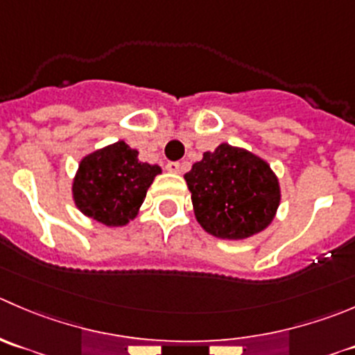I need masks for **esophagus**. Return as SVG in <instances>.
<instances>
[{
    "label": "esophagus",
    "instance_id": "esophagus-1",
    "mask_svg": "<svg viewBox=\"0 0 355 355\" xmlns=\"http://www.w3.org/2000/svg\"><path fill=\"white\" fill-rule=\"evenodd\" d=\"M166 170L171 171V173H178V171H180V163H178V161H168Z\"/></svg>",
    "mask_w": 355,
    "mask_h": 355
}]
</instances>
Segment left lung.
Listing matches in <instances>:
<instances>
[{
	"mask_svg": "<svg viewBox=\"0 0 355 355\" xmlns=\"http://www.w3.org/2000/svg\"><path fill=\"white\" fill-rule=\"evenodd\" d=\"M198 222L222 239H244L272 222L279 182L263 159L220 144L185 173Z\"/></svg>",
	"mask_w": 355,
	"mask_h": 355,
	"instance_id": "left-lung-1",
	"label": "left lung"
}]
</instances>
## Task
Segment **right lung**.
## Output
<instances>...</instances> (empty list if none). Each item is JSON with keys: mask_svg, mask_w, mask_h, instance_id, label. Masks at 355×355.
I'll return each mask as SVG.
<instances>
[{"mask_svg": "<svg viewBox=\"0 0 355 355\" xmlns=\"http://www.w3.org/2000/svg\"><path fill=\"white\" fill-rule=\"evenodd\" d=\"M157 173V164L140 163L139 153L119 140L83 157L72 184L74 202L97 222L125 225L137 216Z\"/></svg>", "mask_w": 355, "mask_h": 355, "instance_id": "obj_1", "label": "right lung"}]
</instances>
